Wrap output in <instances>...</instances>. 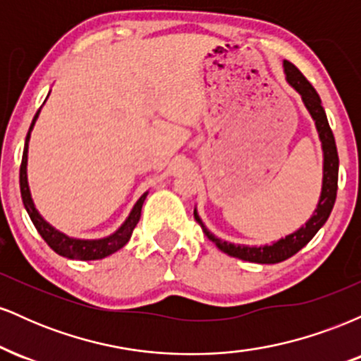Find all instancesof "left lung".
<instances>
[{
  "label": "left lung",
  "mask_w": 361,
  "mask_h": 361,
  "mask_svg": "<svg viewBox=\"0 0 361 361\" xmlns=\"http://www.w3.org/2000/svg\"><path fill=\"white\" fill-rule=\"evenodd\" d=\"M283 71L287 82L292 86L297 93L300 94L302 102H304L305 109L312 117L314 123H316L319 140H321L322 147V188H321V197L316 205L312 215L304 226L299 227L295 233L285 235V238L279 239L273 244H264V246H244V244H233L219 239L217 235H214L209 229L205 227V224L202 222L200 215L197 212V207H195L193 215L195 221L200 224L202 231L207 238L212 241L215 246L219 247L226 255L234 256V258L251 261V263H261V264H273L280 263V261L288 259L290 256H293L295 252H299L302 247L307 244L314 235L317 234V231L324 226L327 217H329L331 210H333L334 202H336V192H338V168H339V159H338V151H336V142H334L333 130H331L329 122H327L326 111L321 105V98H319L317 91L312 88V85L305 80V76L302 74L292 62L283 61Z\"/></svg>",
  "instance_id": "left-lung-1"
}]
</instances>
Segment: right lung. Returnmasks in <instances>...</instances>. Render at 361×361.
<instances>
[{
  "mask_svg": "<svg viewBox=\"0 0 361 361\" xmlns=\"http://www.w3.org/2000/svg\"><path fill=\"white\" fill-rule=\"evenodd\" d=\"M49 97V94H47ZM40 110L37 111L34 120H32V126L28 128L27 139H25V149H23V157H22V166H20V192H22V200L25 209H27L28 215H30L32 222H34L35 229L39 231V234L42 235V239L49 246L52 247L57 255L64 256L69 259H80V261H91V259H102L106 256L114 255L115 251H118L120 247H123L130 239L132 231L137 226L140 219V210H142V204L146 200L147 193L140 195V198L135 202V205L132 207L130 214L126 219V222L115 231L114 234L106 235L102 239H78L71 238V235L61 233L56 227L51 226L45 219L40 215L39 210L34 204V198H32L30 186H28V178H27V161H28V140H30L32 128H34L37 118H39Z\"/></svg>",
  "mask_w": 361,
  "mask_h": 361,
  "instance_id": "add662e5",
  "label": "right lung"
}]
</instances>
